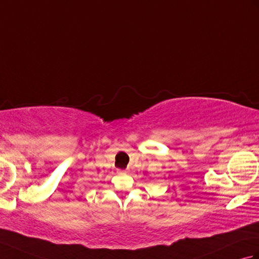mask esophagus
I'll use <instances>...</instances> for the list:
<instances>
[{
  "instance_id": "34e87169",
  "label": "esophagus",
  "mask_w": 259,
  "mask_h": 259,
  "mask_svg": "<svg viewBox=\"0 0 259 259\" xmlns=\"http://www.w3.org/2000/svg\"><path fill=\"white\" fill-rule=\"evenodd\" d=\"M125 171L124 170H118V174H120V175H122V174H124Z\"/></svg>"
}]
</instances>
